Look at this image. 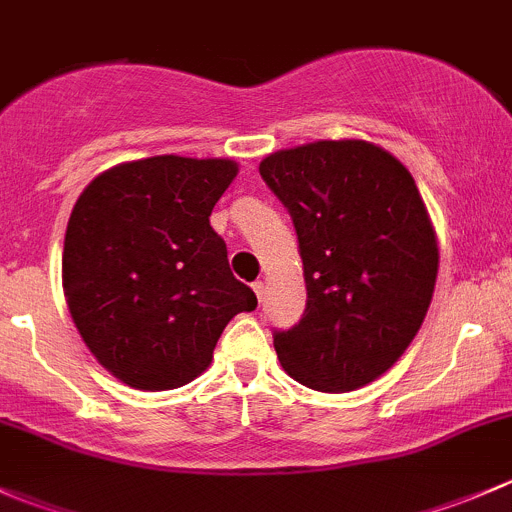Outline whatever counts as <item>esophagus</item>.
Returning a JSON list of instances; mask_svg holds the SVG:
<instances>
[{
    "mask_svg": "<svg viewBox=\"0 0 512 512\" xmlns=\"http://www.w3.org/2000/svg\"><path fill=\"white\" fill-rule=\"evenodd\" d=\"M252 289H255V294H257V299H260V302H262V297H265V282H262V280H257V282H252Z\"/></svg>",
    "mask_w": 512,
    "mask_h": 512,
    "instance_id": "esophagus-1",
    "label": "esophagus"
}]
</instances>
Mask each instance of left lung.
Masks as SVG:
<instances>
[{
    "label": "left lung",
    "instance_id": "left-lung-1",
    "mask_svg": "<svg viewBox=\"0 0 512 512\" xmlns=\"http://www.w3.org/2000/svg\"><path fill=\"white\" fill-rule=\"evenodd\" d=\"M299 242L307 307L275 329L282 369L354 391L396 364L433 297L438 247L409 170L364 141H317L260 163Z\"/></svg>",
    "mask_w": 512,
    "mask_h": 512
}]
</instances>
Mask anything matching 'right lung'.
Here are the masks:
<instances>
[{
  "mask_svg": "<svg viewBox=\"0 0 512 512\" xmlns=\"http://www.w3.org/2000/svg\"><path fill=\"white\" fill-rule=\"evenodd\" d=\"M235 173L232 160L156 156L106 170L76 200L66 302L86 347L123 384H188L208 369L225 324L257 307L210 227Z\"/></svg>",
  "mask_w": 512,
  "mask_h": 512,
  "instance_id": "right-lung-1",
  "label": "right lung"
}]
</instances>
